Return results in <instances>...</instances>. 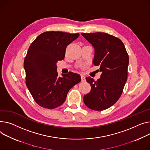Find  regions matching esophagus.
<instances>
[{"label": "esophagus", "mask_w": 150, "mask_h": 150, "mask_svg": "<svg viewBox=\"0 0 150 150\" xmlns=\"http://www.w3.org/2000/svg\"><path fill=\"white\" fill-rule=\"evenodd\" d=\"M81 81H82V82H85V81H86L85 76H84L83 75H81Z\"/></svg>", "instance_id": "obj_1"}]
</instances>
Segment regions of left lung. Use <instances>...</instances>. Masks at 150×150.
<instances>
[{
	"mask_svg": "<svg viewBox=\"0 0 150 150\" xmlns=\"http://www.w3.org/2000/svg\"><path fill=\"white\" fill-rule=\"evenodd\" d=\"M95 49L93 63L99 66L101 77L95 81L90 76L86 81L91 91L84 96L86 105L96 111L112 106L120 98L127 79L128 55L120 39L104 33H82Z\"/></svg>",
	"mask_w": 150,
	"mask_h": 150,
	"instance_id": "1",
	"label": "left lung"
}]
</instances>
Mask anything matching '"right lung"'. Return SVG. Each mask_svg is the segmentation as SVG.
Wrapping results in <instances>:
<instances>
[{"label": "right lung", "mask_w": 150, "mask_h": 150, "mask_svg": "<svg viewBox=\"0 0 150 150\" xmlns=\"http://www.w3.org/2000/svg\"><path fill=\"white\" fill-rule=\"evenodd\" d=\"M79 34L47 31L39 35L30 45L24 60L26 84L36 103L53 109L65 101L69 90L81 81L72 72L58 76L57 63L63 60L66 47Z\"/></svg>", "instance_id": "right-lung-1"}]
</instances>
